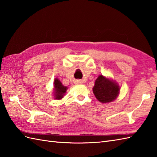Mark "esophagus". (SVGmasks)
I'll use <instances>...</instances> for the list:
<instances>
[{
    "mask_svg": "<svg viewBox=\"0 0 157 157\" xmlns=\"http://www.w3.org/2000/svg\"><path fill=\"white\" fill-rule=\"evenodd\" d=\"M76 83H77V84H82V82L79 81V80H77Z\"/></svg>",
    "mask_w": 157,
    "mask_h": 157,
    "instance_id": "1",
    "label": "esophagus"
}]
</instances>
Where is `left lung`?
I'll return each mask as SVG.
<instances>
[{
    "label": "left lung",
    "mask_w": 157,
    "mask_h": 157,
    "mask_svg": "<svg viewBox=\"0 0 157 157\" xmlns=\"http://www.w3.org/2000/svg\"><path fill=\"white\" fill-rule=\"evenodd\" d=\"M92 90L99 102L109 103L114 101L118 97L120 86L113 79L106 78L101 74L95 80Z\"/></svg>",
    "instance_id": "1"
}]
</instances>
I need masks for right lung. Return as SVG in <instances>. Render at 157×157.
I'll return each instance as SVG.
<instances>
[{
	"mask_svg": "<svg viewBox=\"0 0 157 157\" xmlns=\"http://www.w3.org/2000/svg\"><path fill=\"white\" fill-rule=\"evenodd\" d=\"M67 89L68 88L67 86H63L61 82L57 78H56L53 83V98L56 100L62 99L64 97Z\"/></svg>",
	"mask_w": 157,
	"mask_h": 157,
	"instance_id": "obj_1",
	"label": "right lung"
}]
</instances>
